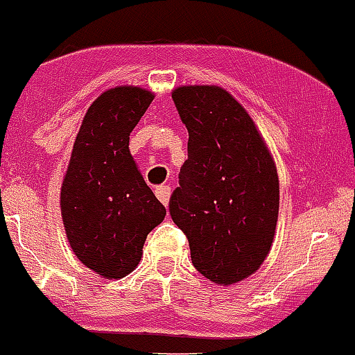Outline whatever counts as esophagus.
<instances>
[{"instance_id":"esophagus-1","label":"esophagus","mask_w":355,"mask_h":355,"mask_svg":"<svg viewBox=\"0 0 355 355\" xmlns=\"http://www.w3.org/2000/svg\"><path fill=\"white\" fill-rule=\"evenodd\" d=\"M155 193H156V197H158L162 205H165V206L168 205V197H171V187H167V184H163V187H158L155 190Z\"/></svg>"}]
</instances>
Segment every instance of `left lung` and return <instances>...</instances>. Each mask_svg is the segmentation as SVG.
Masks as SVG:
<instances>
[{"instance_id":"1","label":"left lung","mask_w":355,"mask_h":355,"mask_svg":"<svg viewBox=\"0 0 355 355\" xmlns=\"http://www.w3.org/2000/svg\"><path fill=\"white\" fill-rule=\"evenodd\" d=\"M172 99L188 130V159L171 197L192 263L222 286L249 277L270 252L279 178L245 108L215 85L178 87Z\"/></svg>"}]
</instances>
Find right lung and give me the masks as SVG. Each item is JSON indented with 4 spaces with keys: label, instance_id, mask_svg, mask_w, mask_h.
Returning <instances> with one entry per match:
<instances>
[{
    "label": "right lung",
    "instance_id": "1",
    "mask_svg": "<svg viewBox=\"0 0 355 355\" xmlns=\"http://www.w3.org/2000/svg\"><path fill=\"white\" fill-rule=\"evenodd\" d=\"M153 99L140 87H115L97 97L62 183V220L72 252L106 279L137 268L147 234L167 213L130 153V133Z\"/></svg>",
    "mask_w": 355,
    "mask_h": 355
}]
</instances>
